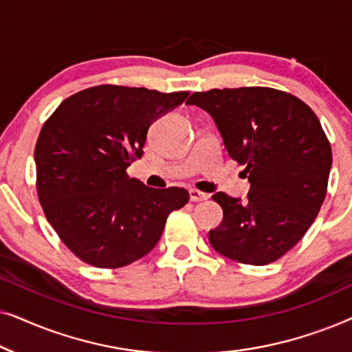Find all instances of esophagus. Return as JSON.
Listing matches in <instances>:
<instances>
[{"mask_svg": "<svg viewBox=\"0 0 352 352\" xmlns=\"http://www.w3.org/2000/svg\"><path fill=\"white\" fill-rule=\"evenodd\" d=\"M189 195H190L192 201H204L210 197L208 194H205V192H200V190H195V189H190Z\"/></svg>", "mask_w": 352, "mask_h": 352, "instance_id": "obj_1", "label": "esophagus"}]
</instances>
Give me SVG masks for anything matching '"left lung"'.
I'll return each mask as SVG.
<instances>
[{
    "instance_id": "8db88e82",
    "label": "left lung",
    "mask_w": 352,
    "mask_h": 352,
    "mask_svg": "<svg viewBox=\"0 0 352 352\" xmlns=\"http://www.w3.org/2000/svg\"><path fill=\"white\" fill-rule=\"evenodd\" d=\"M187 105L211 115L250 182L247 201L213 195L224 218L210 230L211 247L237 263L276 261L300 242L324 204L331 148L319 118L295 96L261 86L194 93Z\"/></svg>"
}]
</instances>
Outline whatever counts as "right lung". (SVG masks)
Wrapping results in <instances>:
<instances>
[{
	"mask_svg": "<svg viewBox=\"0 0 352 352\" xmlns=\"http://www.w3.org/2000/svg\"><path fill=\"white\" fill-rule=\"evenodd\" d=\"M187 96L100 85L70 96L43 124L38 199L81 261L105 269L138 261L160 240L168 214L189 201L182 187L152 189L126 175L151 124Z\"/></svg>",
	"mask_w": 352,
	"mask_h": 352,
	"instance_id": "1",
	"label": "right lung"
}]
</instances>
